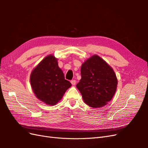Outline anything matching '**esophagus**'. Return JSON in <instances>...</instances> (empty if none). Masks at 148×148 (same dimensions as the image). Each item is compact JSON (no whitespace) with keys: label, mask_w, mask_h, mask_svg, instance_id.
<instances>
[{"label":"esophagus","mask_w":148,"mask_h":148,"mask_svg":"<svg viewBox=\"0 0 148 148\" xmlns=\"http://www.w3.org/2000/svg\"><path fill=\"white\" fill-rule=\"evenodd\" d=\"M71 83L72 84V85H75V84H76V80H75V79L71 80Z\"/></svg>","instance_id":"esophagus-1"}]
</instances>
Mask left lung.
I'll return each instance as SVG.
<instances>
[{"label": "left lung", "instance_id": "8db88e82", "mask_svg": "<svg viewBox=\"0 0 148 148\" xmlns=\"http://www.w3.org/2000/svg\"><path fill=\"white\" fill-rule=\"evenodd\" d=\"M81 75L77 88L87 105L101 107L112 99L117 78L112 68L102 58L97 55L89 58L82 65Z\"/></svg>", "mask_w": 148, "mask_h": 148}]
</instances>
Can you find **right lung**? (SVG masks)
<instances>
[{"instance_id": "1", "label": "right lung", "mask_w": 148, "mask_h": 148, "mask_svg": "<svg viewBox=\"0 0 148 148\" xmlns=\"http://www.w3.org/2000/svg\"><path fill=\"white\" fill-rule=\"evenodd\" d=\"M30 83L35 96L49 106L59 102L71 84L65 79L64 74L58 66L57 59L49 55L32 71Z\"/></svg>"}]
</instances>
